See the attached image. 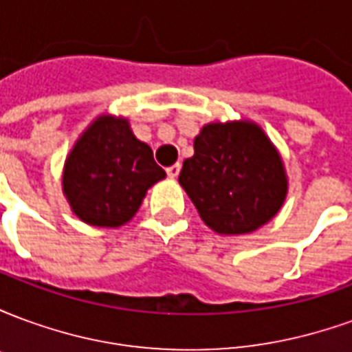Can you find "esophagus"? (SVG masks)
<instances>
[{"label":"esophagus","mask_w":352,"mask_h":352,"mask_svg":"<svg viewBox=\"0 0 352 352\" xmlns=\"http://www.w3.org/2000/svg\"><path fill=\"white\" fill-rule=\"evenodd\" d=\"M166 171H168V177H171V179H175V177L179 175V171H181V166H179V164H173V166H169V168L166 169Z\"/></svg>","instance_id":"obj_1"}]
</instances>
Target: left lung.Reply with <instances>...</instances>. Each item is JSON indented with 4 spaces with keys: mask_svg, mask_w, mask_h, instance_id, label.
<instances>
[{
    "mask_svg": "<svg viewBox=\"0 0 352 352\" xmlns=\"http://www.w3.org/2000/svg\"><path fill=\"white\" fill-rule=\"evenodd\" d=\"M179 183L201 221L221 236L262 228L279 213L288 192L285 162L252 120L206 124Z\"/></svg>",
    "mask_w": 352,
    "mask_h": 352,
    "instance_id": "8db88e82",
    "label": "left lung"
}]
</instances>
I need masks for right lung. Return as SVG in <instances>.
Here are the masks:
<instances>
[{
	"label": "right lung",
	"instance_id": "obj_1",
	"mask_svg": "<svg viewBox=\"0 0 352 352\" xmlns=\"http://www.w3.org/2000/svg\"><path fill=\"white\" fill-rule=\"evenodd\" d=\"M166 171L139 141L128 118L100 115L67 154L62 188L72 211L98 228H120L133 219L146 190Z\"/></svg>",
	"mask_w": 352,
	"mask_h": 352
}]
</instances>
